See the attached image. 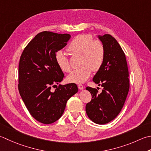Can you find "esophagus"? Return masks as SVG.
Instances as JSON below:
<instances>
[{
	"instance_id": "esophagus-1",
	"label": "esophagus",
	"mask_w": 151,
	"mask_h": 151,
	"mask_svg": "<svg viewBox=\"0 0 151 151\" xmlns=\"http://www.w3.org/2000/svg\"><path fill=\"white\" fill-rule=\"evenodd\" d=\"M78 89L79 90H83L84 89V86L83 85H81V84H79L78 86Z\"/></svg>"
}]
</instances>
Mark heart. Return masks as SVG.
<instances>
[{
	"instance_id": "obj_1",
	"label": "heart",
	"mask_w": 151,
	"mask_h": 151,
	"mask_svg": "<svg viewBox=\"0 0 151 151\" xmlns=\"http://www.w3.org/2000/svg\"><path fill=\"white\" fill-rule=\"evenodd\" d=\"M67 50L73 54H82V67L73 70L67 77L69 82L82 84L90 75L91 70L97 71L101 67L105 60V48L99 40H93L90 35H78L70 42ZM55 61L58 67L65 73L71 68L66 55L61 50L56 52Z\"/></svg>"
}]
</instances>
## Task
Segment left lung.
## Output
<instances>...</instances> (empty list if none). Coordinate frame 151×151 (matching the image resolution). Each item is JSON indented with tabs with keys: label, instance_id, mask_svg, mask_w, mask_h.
<instances>
[{
	"label": "left lung",
	"instance_id": "1",
	"mask_svg": "<svg viewBox=\"0 0 151 151\" xmlns=\"http://www.w3.org/2000/svg\"><path fill=\"white\" fill-rule=\"evenodd\" d=\"M97 37L104 46L105 55L93 81L101 85L103 90L98 93L97 89L86 87L92 98L86 105V112L93 122L105 124L122 110L129 91V73L125 54L117 40L108 34Z\"/></svg>",
	"mask_w": 151,
	"mask_h": 151
}]
</instances>
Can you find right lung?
Wrapping results in <instances>:
<instances>
[{"label": "right lung", "instance_id": "right-lung-1", "mask_svg": "<svg viewBox=\"0 0 151 151\" xmlns=\"http://www.w3.org/2000/svg\"><path fill=\"white\" fill-rule=\"evenodd\" d=\"M69 34L44 31L30 41L21 55L19 64V94L31 116L45 124L57 121L66 103L78 91L76 84L52 87L63 81V73L55 61L56 52L65 46Z\"/></svg>", "mask_w": 151, "mask_h": 151}]
</instances>
